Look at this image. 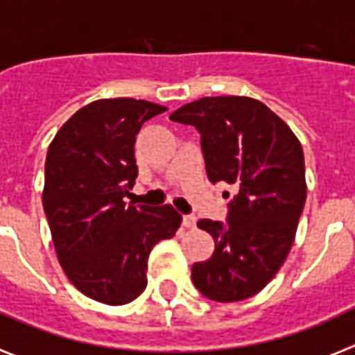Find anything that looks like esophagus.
<instances>
[{"instance_id":"1","label":"esophagus","mask_w":355,"mask_h":355,"mask_svg":"<svg viewBox=\"0 0 355 355\" xmlns=\"http://www.w3.org/2000/svg\"><path fill=\"white\" fill-rule=\"evenodd\" d=\"M183 227L194 228L196 227V216H183Z\"/></svg>"}]
</instances>
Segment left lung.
<instances>
[{
  "mask_svg": "<svg viewBox=\"0 0 355 355\" xmlns=\"http://www.w3.org/2000/svg\"><path fill=\"white\" fill-rule=\"evenodd\" d=\"M172 121L198 128L212 183L237 189L227 225L199 219L216 250L194 263L196 288L232 303L261 292L288 256L306 199L303 146L283 119L247 96H216L183 105Z\"/></svg>",
  "mask_w": 355,
  "mask_h": 355,
  "instance_id": "left-lung-1",
  "label": "left lung"
}]
</instances>
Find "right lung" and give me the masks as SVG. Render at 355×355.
<instances>
[{"label":"right lung","mask_w":355,"mask_h":355,"mask_svg":"<svg viewBox=\"0 0 355 355\" xmlns=\"http://www.w3.org/2000/svg\"><path fill=\"white\" fill-rule=\"evenodd\" d=\"M165 110L145 99H98L79 108L46 152L43 209L58 261L70 283L99 303L136 300L152 247L181 225L172 205L123 201L137 178V132Z\"/></svg>","instance_id":"right-lung-1"}]
</instances>
